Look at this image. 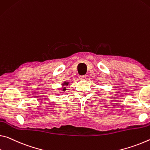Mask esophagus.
Masks as SVG:
<instances>
[{"label":"esophagus","instance_id":"obj_1","mask_svg":"<svg viewBox=\"0 0 150 150\" xmlns=\"http://www.w3.org/2000/svg\"><path fill=\"white\" fill-rule=\"evenodd\" d=\"M86 77H87V75H81L80 77H79L81 80H85V79H86Z\"/></svg>","mask_w":150,"mask_h":150}]
</instances>
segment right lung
<instances>
[{
	"label": "right lung",
	"instance_id": "add662e5",
	"mask_svg": "<svg viewBox=\"0 0 150 150\" xmlns=\"http://www.w3.org/2000/svg\"><path fill=\"white\" fill-rule=\"evenodd\" d=\"M68 84H69V82H66V81H65V83H63V86H65H65H67ZM65 90H66V87H63V91H65Z\"/></svg>",
	"mask_w": 150,
	"mask_h": 150
}]
</instances>
